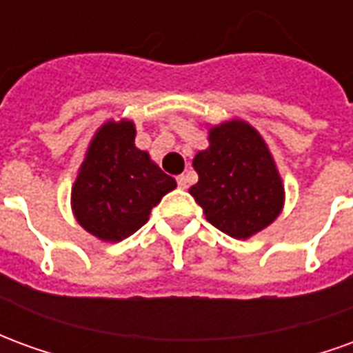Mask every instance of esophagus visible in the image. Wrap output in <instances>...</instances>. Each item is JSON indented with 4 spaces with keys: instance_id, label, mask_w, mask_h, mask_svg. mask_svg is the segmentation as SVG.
I'll use <instances>...</instances> for the list:
<instances>
[{
    "instance_id": "34e87169",
    "label": "esophagus",
    "mask_w": 353,
    "mask_h": 353,
    "mask_svg": "<svg viewBox=\"0 0 353 353\" xmlns=\"http://www.w3.org/2000/svg\"><path fill=\"white\" fill-rule=\"evenodd\" d=\"M177 185H179V189H187V176H177Z\"/></svg>"
}]
</instances>
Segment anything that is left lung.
Wrapping results in <instances>:
<instances>
[{"instance_id": "obj_1", "label": "left lung", "mask_w": 353, "mask_h": 353, "mask_svg": "<svg viewBox=\"0 0 353 353\" xmlns=\"http://www.w3.org/2000/svg\"><path fill=\"white\" fill-rule=\"evenodd\" d=\"M210 147L192 166L191 192L206 219L225 234L245 240L266 229L283 208V183L261 134L240 119L210 128Z\"/></svg>"}]
</instances>
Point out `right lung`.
I'll return each instance as SVG.
<instances>
[{"label":"right lung","instance_id":"right-lung-1","mask_svg":"<svg viewBox=\"0 0 353 353\" xmlns=\"http://www.w3.org/2000/svg\"><path fill=\"white\" fill-rule=\"evenodd\" d=\"M134 139L132 121L101 124L72 187L75 219L103 242H121L134 234L162 196L177 187Z\"/></svg>","mask_w":353,"mask_h":353}]
</instances>
